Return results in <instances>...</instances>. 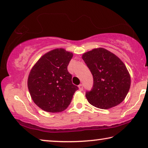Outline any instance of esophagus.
<instances>
[{"instance_id":"1","label":"esophagus","mask_w":148,"mask_h":148,"mask_svg":"<svg viewBox=\"0 0 148 148\" xmlns=\"http://www.w3.org/2000/svg\"><path fill=\"white\" fill-rule=\"evenodd\" d=\"M78 87H79V89L80 90V91H82V90H83V89H84L83 85H82V84H79L78 86Z\"/></svg>"}]
</instances>
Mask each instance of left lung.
I'll return each mask as SVG.
<instances>
[{"label":"left lung","instance_id":"8db88e82","mask_svg":"<svg viewBox=\"0 0 148 148\" xmlns=\"http://www.w3.org/2000/svg\"><path fill=\"white\" fill-rule=\"evenodd\" d=\"M82 59L93 77V86L86 97L92 106L108 109L124 101L131 87V76L118 57L102 47L84 53Z\"/></svg>","mask_w":148,"mask_h":148}]
</instances>
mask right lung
Returning <instances> with one entry per match:
<instances>
[{"label": "right lung", "mask_w": 148, "mask_h": 148, "mask_svg": "<svg viewBox=\"0 0 148 148\" xmlns=\"http://www.w3.org/2000/svg\"><path fill=\"white\" fill-rule=\"evenodd\" d=\"M72 57V53L64 49H55L42 56L31 70L27 81L30 95L44 111H63L78 89L72 84V75L67 70Z\"/></svg>", "instance_id": "obj_1"}]
</instances>
